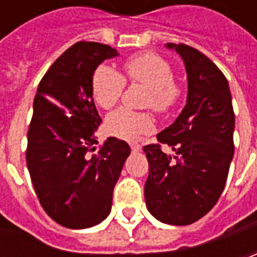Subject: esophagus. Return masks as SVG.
<instances>
[{"label": "esophagus", "mask_w": 257, "mask_h": 257, "mask_svg": "<svg viewBox=\"0 0 257 257\" xmlns=\"http://www.w3.org/2000/svg\"><path fill=\"white\" fill-rule=\"evenodd\" d=\"M131 149H132V151H140L142 150V146L138 145V143H132V145H131Z\"/></svg>", "instance_id": "esophagus-1"}]
</instances>
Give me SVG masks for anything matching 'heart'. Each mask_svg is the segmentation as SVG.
Listing matches in <instances>:
<instances>
[{
  "instance_id": "b5f03b06",
  "label": "heart",
  "mask_w": 257,
  "mask_h": 257,
  "mask_svg": "<svg viewBox=\"0 0 257 257\" xmlns=\"http://www.w3.org/2000/svg\"><path fill=\"white\" fill-rule=\"evenodd\" d=\"M175 71L171 63L157 53H139L123 62V74L107 64H100L92 77V95L104 110L117 104L122 97L125 85L140 84L149 88L145 106L165 115L178 106L182 88L173 79ZM107 129L117 138L136 140L151 134L156 128L154 118L147 111L118 108L107 117Z\"/></svg>"
}]
</instances>
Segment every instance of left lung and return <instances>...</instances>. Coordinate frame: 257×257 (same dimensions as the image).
Segmentation results:
<instances>
[{
    "label": "left lung",
    "instance_id": "8db88e82",
    "mask_svg": "<svg viewBox=\"0 0 257 257\" xmlns=\"http://www.w3.org/2000/svg\"><path fill=\"white\" fill-rule=\"evenodd\" d=\"M187 70V103L176 121L143 150L149 161L147 209L158 220L187 226L217 202L234 156V110L224 74L209 58L186 44H168ZM169 145L177 156L164 153Z\"/></svg>",
    "mask_w": 257,
    "mask_h": 257
}]
</instances>
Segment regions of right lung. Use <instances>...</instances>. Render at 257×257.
I'll return each instance as SVG.
<instances>
[{
    "instance_id": "add662e5",
    "label": "right lung",
    "mask_w": 257,
    "mask_h": 257,
    "mask_svg": "<svg viewBox=\"0 0 257 257\" xmlns=\"http://www.w3.org/2000/svg\"><path fill=\"white\" fill-rule=\"evenodd\" d=\"M117 55L106 44L75 42L49 67L34 97L26 162L44 210L67 228H86L106 219L131 154L128 143L117 138H108L92 154L101 123L92 77L103 60Z\"/></svg>"
}]
</instances>
